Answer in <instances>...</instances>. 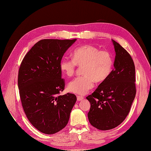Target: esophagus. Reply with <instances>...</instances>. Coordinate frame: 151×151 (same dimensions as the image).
Instances as JSON below:
<instances>
[{
  "instance_id": "esophagus-1",
  "label": "esophagus",
  "mask_w": 151,
  "mask_h": 151,
  "mask_svg": "<svg viewBox=\"0 0 151 151\" xmlns=\"http://www.w3.org/2000/svg\"><path fill=\"white\" fill-rule=\"evenodd\" d=\"M83 99H84V98H83V97H82V96H77V100H78V101H81V100H82Z\"/></svg>"
}]
</instances>
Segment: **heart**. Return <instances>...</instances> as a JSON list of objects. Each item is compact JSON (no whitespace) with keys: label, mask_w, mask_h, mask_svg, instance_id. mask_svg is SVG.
<instances>
[{"label":"heart","mask_w":151,"mask_h":151,"mask_svg":"<svg viewBox=\"0 0 151 151\" xmlns=\"http://www.w3.org/2000/svg\"><path fill=\"white\" fill-rule=\"evenodd\" d=\"M77 66L82 68L81 76L69 83L70 92L85 95L93 87L94 81L101 83L106 81L113 68V59L109 51H100L92 45H83L73 52V58H64L60 63L62 72L68 77L74 75Z\"/></svg>","instance_id":"obj_1"}]
</instances>
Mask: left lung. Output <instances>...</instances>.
Instances as JSON below:
<instances>
[{
	"label": "left lung",
	"mask_w": 151,
	"mask_h": 151,
	"mask_svg": "<svg viewBox=\"0 0 151 151\" xmlns=\"http://www.w3.org/2000/svg\"><path fill=\"white\" fill-rule=\"evenodd\" d=\"M116 52L114 68L86 99L91 103L90 124L108 130L120 125L129 114L136 95L135 67L130 54L112 40Z\"/></svg>",
	"instance_id": "8db88e82"
}]
</instances>
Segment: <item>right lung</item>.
<instances>
[{"instance_id":"add662e5","label":"right lung","mask_w":151,"mask_h":151,"mask_svg":"<svg viewBox=\"0 0 151 151\" xmlns=\"http://www.w3.org/2000/svg\"><path fill=\"white\" fill-rule=\"evenodd\" d=\"M76 39L41 40L28 51L20 65L18 84L22 106L35 128L51 134L68 124L75 94L60 96L65 89L60 63Z\"/></svg>"}]
</instances>
